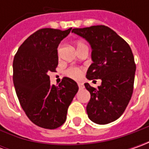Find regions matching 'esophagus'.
Wrapping results in <instances>:
<instances>
[{"label":"esophagus","instance_id":"1","mask_svg":"<svg viewBox=\"0 0 149 149\" xmlns=\"http://www.w3.org/2000/svg\"><path fill=\"white\" fill-rule=\"evenodd\" d=\"M78 85H79V89H83L84 88V84L79 83L78 84Z\"/></svg>","mask_w":149,"mask_h":149}]
</instances>
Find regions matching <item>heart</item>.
<instances>
[{
    "label": "heart",
    "mask_w": 149,
    "mask_h": 149,
    "mask_svg": "<svg viewBox=\"0 0 149 149\" xmlns=\"http://www.w3.org/2000/svg\"><path fill=\"white\" fill-rule=\"evenodd\" d=\"M83 46H85V45L83 42H81V41H77L76 42L77 49L80 48V47H83ZM65 74L69 77L71 78V79H79L81 78V76H82L81 70L79 68H75V67L69 68L65 71Z\"/></svg>",
    "instance_id": "b5f03b06"
}]
</instances>
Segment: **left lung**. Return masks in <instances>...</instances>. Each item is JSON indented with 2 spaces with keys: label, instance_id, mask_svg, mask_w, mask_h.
Here are the masks:
<instances>
[{
  "label": "left lung",
  "instance_id": "1",
  "mask_svg": "<svg viewBox=\"0 0 149 149\" xmlns=\"http://www.w3.org/2000/svg\"><path fill=\"white\" fill-rule=\"evenodd\" d=\"M72 32L84 38L91 46V59L86 78L100 79L97 89L84 84L90 93L86 107L89 118L98 124H107L120 117L132 97L136 65L128 43L105 26L75 28Z\"/></svg>",
  "mask_w": 149,
  "mask_h": 149
}]
</instances>
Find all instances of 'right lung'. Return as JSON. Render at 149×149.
<instances>
[{
	"instance_id": "add662e5",
	"label": "right lung",
	"mask_w": 149,
	"mask_h": 149,
	"mask_svg": "<svg viewBox=\"0 0 149 149\" xmlns=\"http://www.w3.org/2000/svg\"><path fill=\"white\" fill-rule=\"evenodd\" d=\"M71 29H40L26 39L14 57L13 83L20 106L32 123L44 129H57L65 122L68 108L79 90L70 78H63L55 86L48 75L55 71L57 48Z\"/></svg>"
}]
</instances>
